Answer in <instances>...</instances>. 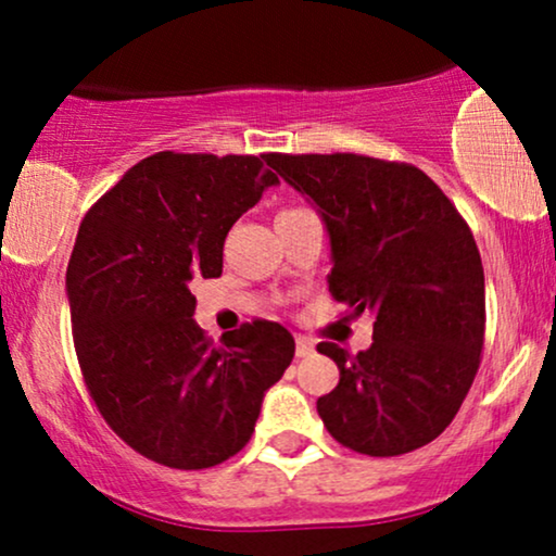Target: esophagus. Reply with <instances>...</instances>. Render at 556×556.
I'll return each instance as SVG.
<instances>
[{
  "label": "esophagus",
  "instance_id": "1",
  "mask_svg": "<svg viewBox=\"0 0 556 556\" xmlns=\"http://www.w3.org/2000/svg\"><path fill=\"white\" fill-rule=\"evenodd\" d=\"M295 353H298V358H311V355H314V342H311L308 337H298Z\"/></svg>",
  "mask_w": 556,
  "mask_h": 556
}]
</instances>
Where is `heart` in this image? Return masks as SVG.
Returning <instances> with one entry per match:
<instances>
[{"label": "heart", "instance_id": "1", "mask_svg": "<svg viewBox=\"0 0 556 556\" xmlns=\"http://www.w3.org/2000/svg\"><path fill=\"white\" fill-rule=\"evenodd\" d=\"M303 212H308V208H300V206H287V208H282V212H279V216H290V214H303Z\"/></svg>", "mask_w": 556, "mask_h": 556}]
</instances>
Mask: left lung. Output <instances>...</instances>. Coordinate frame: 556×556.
<instances>
[{
  "mask_svg": "<svg viewBox=\"0 0 556 556\" xmlns=\"http://www.w3.org/2000/svg\"><path fill=\"white\" fill-rule=\"evenodd\" d=\"M331 238L329 292L348 316L374 311L358 355L318 342L340 384L316 410L348 450L394 457L433 442L481 366L486 287L468 222L426 172L363 154H271Z\"/></svg>",
  "mask_w": 556,
  "mask_h": 556,
  "instance_id": "obj_1",
  "label": "left lung"
}]
</instances>
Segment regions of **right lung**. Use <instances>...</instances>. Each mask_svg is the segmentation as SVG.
<instances>
[{
  "instance_id": "add662e5",
  "label": "right lung",
  "mask_w": 556,
  "mask_h": 556,
  "mask_svg": "<svg viewBox=\"0 0 556 556\" xmlns=\"http://www.w3.org/2000/svg\"><path fill=\"white\" fill-rule=\"evenodd\" d=\"M271 154L159 151L83 216L67 264L70 318L88 394L127 446L203 470L248 444L295 340L256 318L214 344L193 321L195 277L222 274L225 238L266 188Z\"/></svg>"
}]
</instances>
